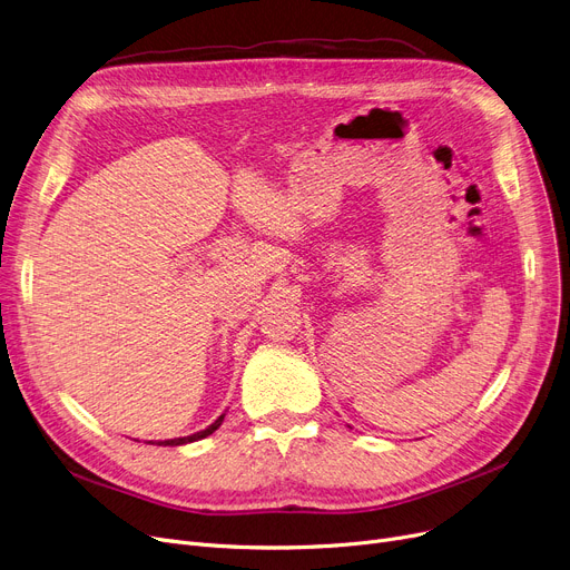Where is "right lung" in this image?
Masks as SVG:
<instances>
[{"instance_id":"obj_1","label":"right lung","mask_w":570,"mask_h":570,"mask_svg":"<svg viewBox=\"0 0 570 570\" xmlns=\"http://www.w3.org/2000/svg\"><path fill=\"white\" fill-rule=\"evenodd\" d=\"M224 423V415H219L217 421L209 425V428H205V430H200V432H196V434H191V436H179V439H168V441H159L157 445H183V443H191V441H198V439H205V436H209L213 434L215 430H219V425ZM153 443V441H149Z\"/></svg>"}]
</instances>
